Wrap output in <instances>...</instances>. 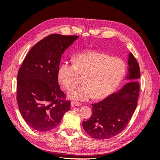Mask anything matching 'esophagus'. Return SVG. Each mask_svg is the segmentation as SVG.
I'll return each mask as SVG.
<instances>
[{"instance_id": "esophagus-1", "label": "esophagus", "mask_w": 160, "mask_h": 160, "mask_svg": "<svg viewBox=\"0 0 160 160\" xmlns=\"http://www.w3.org/2000/svg\"><path fill=\"white\" fill-rule=\"evenodd\" d=\"M71 105L72 107H75V106H79L81 105V103H77V102H75V101H71Z\"/></svg>"}]
</instances>
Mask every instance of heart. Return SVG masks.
Listing matches in <instances>:
<instances>
[{
    "instance_id": "obj_1",
    "label": "heart",
    "mask_w": 160,
    "mask_h": 160,
    "mask_svg": "<svg viewBox=\"0 0 160 160\" xmlns=\"http://www.w3.org/2000/svg\"><path fill=\"white\" fill-rule=\"evenodd\" d=\"M126 71L125 62L118 57L98 51H87L75 56L73 63L65 61L57 72L58 79L67 89L75 87L79 75H84V85L67 93L71 99L87 101L107 98L118 88Z\"/></svg>"
}]
</instances>
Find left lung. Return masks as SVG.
<instances>
[{
    "label": "left lung",
    "instance_id": "8db88e82",
    "mask_svg": "<svg viewBox=\"0 0 160 160\" xmlns=\"http://www.w3.org/2000/svg\"><path fill=\"white\" fill-rule=\"evenodd\" d=\"M128 83L118 91L99 102L92 104V115L83 122V127L91 137L107 139L120 133L127 126L136 109L139 91L140 70L132 52L128 54Z\"/></svg>",
    "mask_w": 160,
    "mask_h": 160
}]
</instances>
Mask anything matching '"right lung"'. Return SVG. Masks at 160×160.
<instances>
[{
	"mask_svg": "<svg viewBox=\"0 0 160 160\" xmlns=\"http://www.w3.org/2000/svg\"><path fill=\"white\" fill-rule=\"evenodd\" d=\"M78 38L58 34L45 37L32 47L18 70V109L27 124L38 132L54 129L70 110L57 72L62 55Z\"/></svg>",
	"mask_w": 160,
	"mask_h": 160,
	"instance_id": "add662e5",
	"label": "right lung"
}]
</instances>
